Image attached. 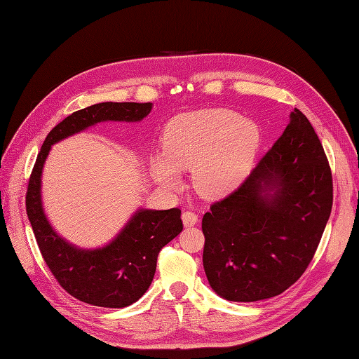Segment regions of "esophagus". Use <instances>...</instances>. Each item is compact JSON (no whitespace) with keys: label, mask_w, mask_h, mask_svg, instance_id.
Wrapping results in <instances>:
<instances>
[{"label":"esophagus","mask_w":359,"mask_h":359,"mask_svg":"<svg viewBox=\"0 0 359 359\" xmlns=\"http://www.w3.org/2000/svg\"><path fill=\"white\" fill-rule=\"evenodd\" d=\"M181 219H182V223L186 227H191V226L198 223V215L191 212V211H184L182 215H181Z\"/></svg>","instance_id":"1"}]
</instances>
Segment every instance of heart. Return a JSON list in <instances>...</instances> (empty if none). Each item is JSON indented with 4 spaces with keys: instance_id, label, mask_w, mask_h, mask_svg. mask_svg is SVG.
Here are the masks:
<instances>
[{
    "instance_id": "obj_1",
    "label": "heart",
    "mask_w": 359,
    "mask_h": 359,
    "mask_svg": "<svg viewBox=\"0 0 359 359\" xmlns=\"http://www.w3.org/2000/svg\"><path fill=\"white\" fill-rule=\"evenodd\" d=\"M161 156L151 173L161 189L180 187V172L191 170L193 187L205 199H220L248 177L260 147L256 123L229 109H205L172 118L163 130Z\"/></svg>"
}]
</instances>
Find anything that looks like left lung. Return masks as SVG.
<instances>
[{
  "label": "left lung",
  "mask_w": 359,
  "mask_h": 359,
  "mask_svg": "<svg viewBox=\"0 0 359 359\" xmlns=\"http://www.w3.org/2000/svg\"><path fill=\"white\" fill-rule=\"evenodd\" d=\"M332 208L323 147L299 109L248 178L202 219L203 269L227 301L280 295L302 276Z\"/></svg>",
  "instance_id": "8db88e82"
}]
</instances>
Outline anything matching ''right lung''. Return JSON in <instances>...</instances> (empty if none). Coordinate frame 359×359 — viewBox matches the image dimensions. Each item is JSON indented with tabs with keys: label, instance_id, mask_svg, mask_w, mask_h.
<instances>
[{
	"label": "right lung",
	"instance_id": "right-lung-1",
	"mask_svg": "<svg viewBox=\"0 0 359 359\" xmlns=\"http://www.w3.org/2000/svg\"><path fill=\"white\" fill-rule=\"evenodd\" d=\"M153 103L104 102L73 112L46 136L32 169L27 191V214L43 259L72 297L97 307L132 306L148 290L160 250L182 231L181 210L139 208L103 247L82 248L62 238L45 214L41 173L52 145L106 121L139 123Z\"/></svg>",
	"mask_w": 359,
	"mask_h": 359
}]
</instances>
